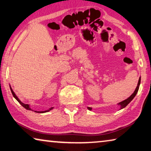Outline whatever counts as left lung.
<instances>
[{
    "instance_id": "obj_1",
    "label": "left lung",
    "mask_w": 151,
    "mask_h": 151,
    "mask_svg": "<svg viewBox=\"0 0 151 151\" xmlns=\"http://www.w3.org/2000/svg\"><path fill=\"white\" fill-rule=\"evenodd\" d=\"M140 77L139 78V82H138V85H137V86L136 89H135V91H134V93H132L131 96H130L129 98L127 99L126 100H124L123 101L121 102V103H119L118 104L119 105H120V109H122L124 108L125 106H127L128 104H129L130 103V102H131L132 99H133L134 98V96H136L137 93H138V91H139V86H140ZM88 109L90 110V111H91L92 110V108H91V107H88Z\"/></svg>"
}]
</instances>
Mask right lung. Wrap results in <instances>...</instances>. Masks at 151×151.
<instances>
[{"mask_svg":"<svg viewBox=\"0 0 151 151\" xmlns=\"http://www.w3.org/2000/svg\"><path fill=\"white\" fill-rule=\"evenodd\" d=\"M11 93H12V95H13V96L14 97V98L16 99V100H17L18 102H19V103L20 104H21V105H22V106H23L24 108H25L27 110H29V111H33V110H32L30 108L29 104H24V103H22V102L19 100V98H18L16 94H15V93H14V91H12V89L11 88ZM52 109H53V107H51V108H50L48 110H47V111H35V112H38V113H44V112H47L50 111V110H52Z\"/></svg>","mask_w":151,"mask_h":151,"instance_id":"obj_1","label":"right lung"}]
</instances>
